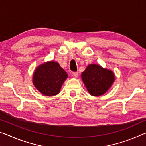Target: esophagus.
<instances>
[{
  "mask_svg": "<svg viewBox=\"0 0 146 146\" xmlns=\"http://www.w3.org/2000/svg\"><path fill=\"white\" fill-rule=\"evenodd\" d=\"M72 75H73L74 77H75V78H77L78 76V74L77 72H73Z\"/></svg>",
  "mask_w": 146,
  "mask_h": 146,
  "instance_id": "obj_1",
  "label": "esophagus"
}]
</instances>
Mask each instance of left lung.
Masks as SVG:
<instances>
[{"instance_id":"1","label":"left lung","mask_w":146,"mask_h":146,"mask_svg":"<svg viewBox=\"0 0 146 146\" xmlns=\"http://www.w3.org/2000/svg\"><path fill=\"white\" fill-rule=\"evenodd\" d=\"M81 77L90 95L97 97L104 95L115 80V75L112 71L97 64L88 66L81 74Z\"/></svg>"}]
</instances>
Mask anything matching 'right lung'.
Wrapping results in <instances>:
<instances>
[{"label":"right lung","instance_id":"add662e5","mask_svg":"<svg viewBox=\"0 0 146 146\" xmlns=\"http://www.w3.org/2000/svg\"><path fill=\"white\" fill-rule=\"evenodd\" d=\"M68 78V74L56 62L49 61L38 66L35 71L33 83L45 96L57 95Z\"/></svg>","mask_w":146,"mask_h":146}]
</instances>
